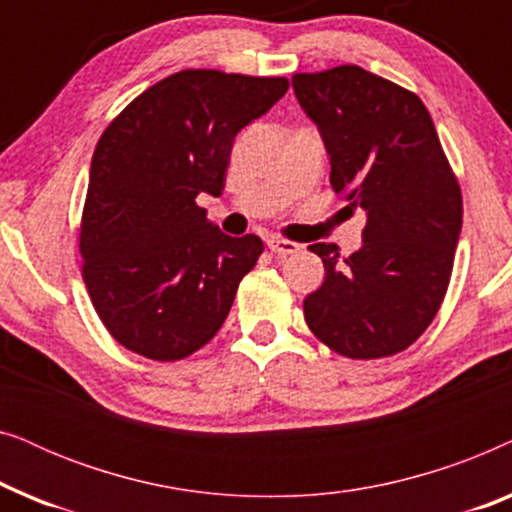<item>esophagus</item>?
Wrapping results in <instances>:
<instances>
[{"instance_id":"1","label":"esophagus","mask_w":512,"mask_h":512,"mask_svg":"<svg viewBox=\"0 0 512 512\" xmlns=\"http://www.w3.org/2000/svg\"><path fill=\"white\" fill-rule=\"evenodd\" d=\"M265 244H268V249L277 256H291V254H298V251H300L298 242L284 240V237H277V235L268 237V242H265Z\"/></svg>"}]
</instances>
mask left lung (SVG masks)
<instances>
[{
	"label": "left lung",
	"instance_id": "obj_1",
	"mask_svg": "<svg viewBox=\"0 0 512 512\" xmlns=\"http://www.w3.org/2000/svg\"><path fill=\"white\" fill-rule=\"evenodd\" d=\"M293 90L324 137L333 191L368 216L352 256L310 247L326 277L305 298V321L347 359L394 356L443 305L461 233L459 181L412 90L356 65L293 74Z\"/></svg>",
	"mask_w": 512,
	"mask_h": 512
}]
</instances>
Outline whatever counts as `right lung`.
I'll return each mask as SVG.
<instances>
[{
	"mask_svg": "<svg viewBox=\"0 0 512 512\" xmlns=\"http://www.w3.org/2000/svg\"><path fill=\"white\" fill-rule=\"evenodd\" d=\"M286 90L284 76L184 69L146 88L102 132L79 251L88 296L118 345L179 361L226 321L263 242L223 235L198 195L219 198L235 135Z\"/></svg>",
	"mask_w": 512,
	"mask_h": 512,
	"instance_id": "add662e5",
	"label": "right lung"
}]
</instances>
